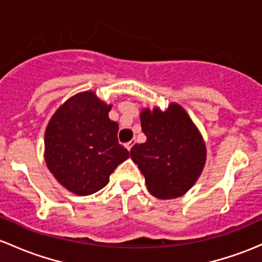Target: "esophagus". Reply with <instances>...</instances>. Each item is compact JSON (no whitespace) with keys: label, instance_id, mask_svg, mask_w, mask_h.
<instances>
[{"label":"esophagus","instance_id":"34e87169","mask_svg":"<svg viewBox=\"0 0 262 262\" xmlns=\"http://www.w3.org/2000/svg\"><path fill=\"white\" fill-rule=\"evenodd\" d=\"M133 144H134L133 142H129V143H126V144H125V148L129 150V152H130V149H132V147H133Z\"/></svg>","mask_w":262,"mask_h":262}]
</instances>
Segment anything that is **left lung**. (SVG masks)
<instances>
[{
    "label": "left lung",
    "mask_w": 262,
    "mask_h": 262,
    "mask_svg": "<svg viewBox=\"0 0 262 262\" xmlns=\"http://www.w3.org/2000/svg\"><path fill=\"white\" fill-rule=\"evenodd\" d=\"M142 130L147 140L134 144L130 158L145 178L147 188L161 200L183 196L196 183L206 163V144L187 112L178 104L143 109Z\"/></svg>",
    "instance_id": "left-lung-1"
}]
</instances>
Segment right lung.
Returning a JSON list of instances; mask_svg holds the SVG:
<instances>
[{
	"label": "right lung",
	"mask_w": 262,
	"mask_h": 262,
	"mask_svg": "<svg viewBox=\"0 0 262 262\" xmlns=\"http://www.w3.org/2000/svg\"><path fill=\"white\" fill-rule=\"evenodd\" d=\"M112 105L94 92L71 96L52 115L45 132V162L61 186L78 196L105 187L114 169L129 158L118 142Z\"/></svg>",
	"instance_id": "1"
}]
</instances>
